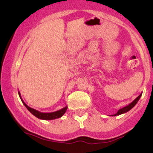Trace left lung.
I'll return each instance as SVG.
<instances>
[{"label": "left lung", "mask_w": 153, "mask_h": 153, "mask_svg": "<svg viewBox=\"0 0 153 153\" xmlns=\"http://www.w3.org/2000/svg\"><path fill=\"white\" fill-rule=\"evenodd\" d=\"M142 94H143V93H141V94H140V96H137V97L136 99H135L134 100V101H132V102L129 103V105H127V106H126L125 107H124V108H120V109H119V110L118 111H117V113L115 114H114L113 116H118V115L122 114L127 113V111H129V110H131V108H132L133 107H134V106H135V105L137 104V103L138 102V101H139V100H140V97H141Z\"/></svg>", "instance_id": "8db88e82"}]
</instances>
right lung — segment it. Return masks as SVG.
Returning a JSON list of instances; mask_svg holds the SVG:
<instances>
[{
  "label": "right lung",
  "mask_w": 153,
  "mask_h": 153,
  "mask_svg": "<svg viewBox=\"0 0 153 153\" xmlns=\"http://www.w3.org/2000/svg\"><path fill=\"white\" fill-rule=\"evenodd\" d=\"M19 96L20 97L21 100H22V103H24V106H26V108H27L29 111L33 115L35 116L36 117H37L38 119H43V120H52V119H58L60 118L61 117H62L64 115V114L65 113L67 109H68V106L64 107V108H61V109L56 111L54 112H50V113H44V112H41V111H39L34 109V108H31L29 107L28 105H26L24 101H23L22 96H21V94L20 92L19 91Z\"/></svg>",
  "instance_id": "add662e5"
}]
</instances>
